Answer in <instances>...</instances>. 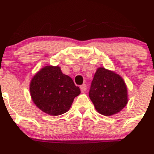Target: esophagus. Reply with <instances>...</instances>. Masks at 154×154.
I'll list each match as a JSON object with an SVG mask.
<instances>
[{"mask_svg":"<svg viewBox=\"0 0 154 154\" xmlns=\"http://www.w3.org/2000/svg\"><path fill=\"white\" fill-rule=\"evenodd\" d=\"M80 90L82 93H85L86 90H87V85L85 84H83L82 85L80 86Z\"/></svg>","mask_w":154,"mask_h":154,"instance_id":"esophagus-1","label":"esophagus"}]
</instances>
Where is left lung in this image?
Returning a JSON list of instances; mask_svg holds the SVG:
<instances>
[{
  "label": "left lung",
  "mask_w": 154,
  "mask_h": 154,
  "mask_svg": "<svg viewBox=\"0 0 154 154\" xmlns=\"http://www.w3.org/2000/svg\"><path fill=\"white\" fill-rule=\"evenodd\" d=\"M89 96L95 110L106 116L120 112L129 100L128 88L122 77L102 66L96 69Z\"/></svg>",
  "instance_id": "1"
}]
</instances>
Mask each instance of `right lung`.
I'll use <instances>...</instances> for the list:
<instances>
[{"instance_id":"add662e5","label":"right lung","mask_w":154,"mask_h":154,"mask_svg":"<svg viewBox=\"0 0 154 154\" xmlns=\"http://www.w3.org/2000/svg\"><path fill=\"white\" fill-rule=\"evenodd\" d=\"M29 92L38 109L51 116H59L69 110L74 98L80 94L69 76L59 66H44L32 78Z\"/></svg>"}]
</instances>
